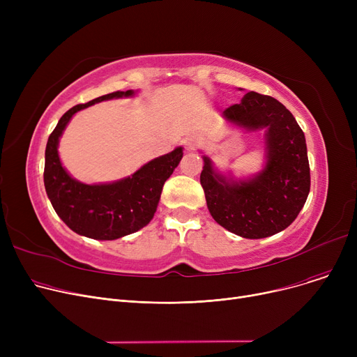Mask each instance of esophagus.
<instances>
[{"label": "esophagus", "instance_id": "esophagus-1", "mask_svg": "<svg viewBox=\"0 0 357 357\" xmlns=\"http://www.w3.org/2000/svg\"><path fill=\"white\" fill-rule=\"evenodd\" d=\"M199 143H201V139H199L198 136H194V135H191V136H186V137L183 139V144H185V147H186V149H190V150L195 149Z\"/></svg>", "mask_w": 357, "mask_h": 357}]
</instances>
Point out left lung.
I'll use <instances>...</instances> for the list:
<instances>
[{"label": "left lung", "instance_id": "8db88e82", "mask_svg": "<svg viewBox=\"0 0 357 357\" xmlns=\"http://www.w3.org/2000/svg\"><path fill=\"white\" fill-rule=\"evenodd\" d=\"M227 121L248 130L266 128L268 163L248 182H233L214 172L204 156L199 176L213 218L246 238H264L291 226L310 192L305 136L291 111L255 91L222 111Z\"/></svg>", "mask_w": 357, "mask_h": 357}]
</instances>
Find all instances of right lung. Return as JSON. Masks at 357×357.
I'll return each mask as SVG.
<instances>
[{"instance_id":"obj_1","label":"right lung","mask_w":357,"mask_h":357,"mask_svg":"<svg viewBox=\"0 0 357 357\" xmlns=\"http://www.w3.org/2000/svg\"><path fill=\"white\" fill-rule=\"evenodd\" d=\"M133 96L116 91L68 109L50 133L45 152V188L53 208L66 226L96 240H116L143 229L153 218L166 179L182 159V147L153 159L136 174L114 183L85 185L72 179L61 165L58 142L75 112L92 104Z\"/></svg>"}]
</instances>
